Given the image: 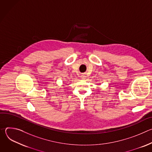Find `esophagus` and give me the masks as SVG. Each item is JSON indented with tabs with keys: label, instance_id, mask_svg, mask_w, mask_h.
Segmentation results:
<instances>
[{
	"label": "esophagus",
	"instance_id": "1",
	"mask_svg": "<svg viewBox=\"0 0 152 152\" xmlns=\"http://www.w3.org/2000/svg\"><path fill=\"white\" fill-rule=\"evenodd\" d=\"M81 77H82V79H84V78L85 77V75H81Z\"/></svg>",
	"mask_w": 152,
	"mask_h": 152
}]
</instances>
